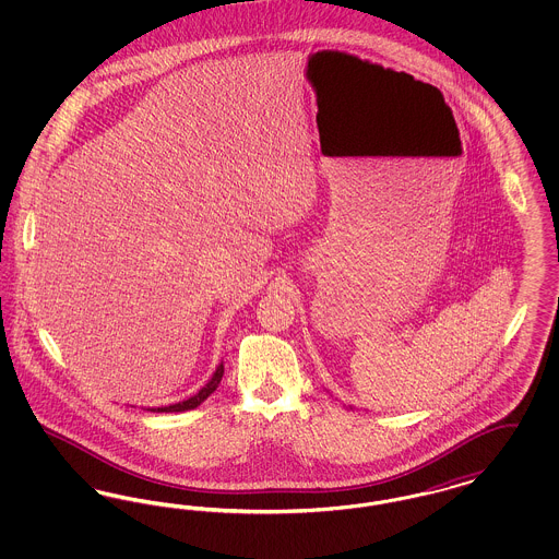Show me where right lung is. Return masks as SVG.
I'll return each mask as SVG.
<instances>
[{
	"label": "right lung",
	"mask_w": 559,
	"mask_h": 559,
	"mask_svg": "<svg viewBox=\"0 0 559 559\" xmlns=\"http://www.w3.org/2000/svg\"><path fill=\"white\" fill-rule=\"evenodd\" d=\"M222 374H224V365H219L215 372H213L212 379H210V383L199 392V394H194L192 399L185 400V402H178V404H169V406H163V408H151L153 413L157 411V413H182V411H190V408H197L203 400L210 399L213 392H215V388L219 385V381H222Z\"/></svg>",
	"instance_id": "right-lung-1"
}]
</instances>
